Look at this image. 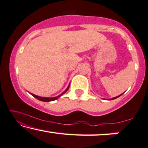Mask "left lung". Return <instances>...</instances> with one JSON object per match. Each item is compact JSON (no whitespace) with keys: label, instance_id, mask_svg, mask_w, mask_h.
Returning <instances> with one entry per match:
<instances>
[{"label":"left lung","instance_id":"obj_1","mask_svg":"<svg viewBox=\"0 0 148 148\" xmlns=\"http://www.w3.org/2000/svg\"><path fill=\"white\" fill-rule=\"evenodd\" d=\"M121 95H122V94ZM121 95H119V96H118V97H114V98H113V99H111L110 100H113V99H116V98H118V97H119Z\"/></svg>","mask_w":148,"mask_h":148}]
</instances>
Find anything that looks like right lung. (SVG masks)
Returning <instances> with one entry per match:
<instances>
[{
	"instance_id": "right-lung-1",
	"label": "right lung",
	"mask_w": 148,
	"mask_h": 148,
	"mask_svg": "<svg viewBox=\"0 0 148 148\" xmlns=\"http://www.w3.org/2000/svg\"><path fill=\"white\" fill-rule=\"evenodd\" d=\"M69 87H70V85L69 86H68V87L67 88V89H66V90L64 91V92L62 93V94H61L60 95H59V96H58V97H53V98H46V97H39V96H37V95H33V94H32V93H31V95H33V97H34L35 98H36L37 99H38V100H39V101H44V102H49V101H55V100H56V99H58V98H59L60 96H62V95L63 94H64V93H65L66 91H67L68 90V88H69Z\"/></svg>"
}]
</instances>
